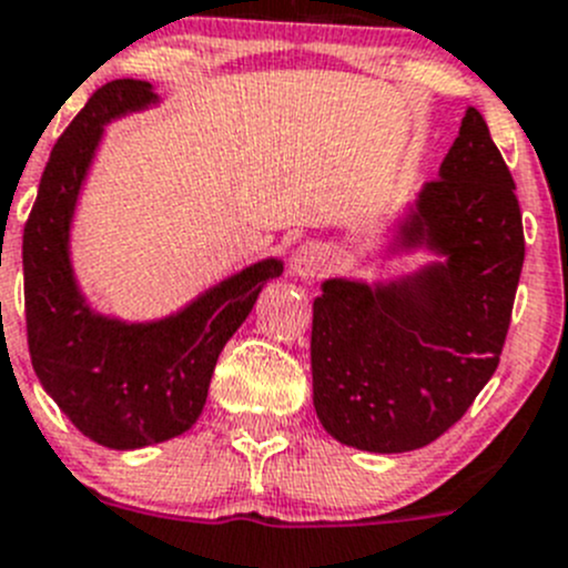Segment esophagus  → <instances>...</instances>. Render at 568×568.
<instances>
[{
  "mask_svg": "<svg viewBox=\"0 0 568 568\" xmlns=\"http://www.w3.org/2000/svg\"><path fill=\"white\" fill-rule=\"evenodd\" d=\"M333 268V252L322 241H305L291 257V272L302 280H316Z\"/></svg>",
  "mask_w": 568,
  "mask_h": 568,
  "instance_id": "esophagus-1",
  "label": "esophagus"
}]
</instances>
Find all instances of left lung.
Listing matches in <instances>:
<instances>
[{
  "label": "left lung",
  "mask_w": 568,
  "mask_h": 568,
  "mask_svg": "<svg viewBox=\"0 0 568 568\" xmlns=\"http://www.w3.org/2000/svg\"><path fill=\"white\" fill-rule=\"evenodd\" d=\"M399 246H427L447 261L388 285L327 280L313 302L318 422L335 442L383 455L444 436L503 355L525 230L480 110H466L438 180L402 222Z\"/></svg>",
  "instance_id": "1"
}]
</instances>
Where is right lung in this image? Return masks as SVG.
Returning a JSON list of instances; mask_svg holds the SVG:
<instances>
[{"label": "right lung", "mask_w": 568, "mask_h": 568, "mask_svg": "<svg viewBox=\"0 0 568 568\" xmlns=\"http://www.w3.org/2000/svg\"><path fill=\"white\" fill-rule=\"evenodd\" d=\"M144 80L99 88L58 138L24 224V313L32 368L77 430L110 449H141L194 427L224 344L283 263H252L174 316L124 324L88 307L74 283L69 230L110 119L150 108Z\"/></svg>", "instance_id": "add662e5"}]
</instances>
